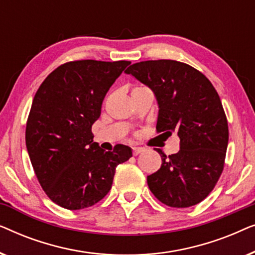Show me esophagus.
<instances>
[{
    "label": "esophagus",
    "instance_id": "1",
    "mask_svg": "<svg viewBox=\"0 0 255 255\" xmlns=\"http://www.w3.org/2000/svg\"><path fill=\"white\" fill-rule=\"evenodd\" d=\"M142 151H144V148H142V147H133V148H132V153H133V155L140 154Z\"/></svg>",
    "mask_w": 255,
    "mask_h": 255
}]
</instances>
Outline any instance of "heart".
<instances>
[{"label":"heart","instance_id":"obj_1","mask_svg":"<svg viewBox=\"0 0 255 255\" xmlns=\"http://www.w3.org/2000/svg\"><path fill=\"white\" fill-rule=\"evenodd\" d=\"M137 88H138V87H137Z\"/></svg>","mask_w":255,"mask_h":255}]
</instances>
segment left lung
Masks as SVG:
<instances>
[{"mask_svg": "<svg viewBox=\"0 0 255 255\" xmlns=\"http://www.w3.org/2000/svg\"><path fill=\"white\" fill-rule=\"evenodd\" d=\"M127 74L148 86L159 104L156 132L180 138V151L167 156L147 176L152 194L172 208L200 203L211 193L224 169L229 127L215 87L203 73L175 60L131 65Z\"/></svg>", "mask_w": 255, "mask_h": 255, "instance_id": "8db88e82", "label": "left lung"}]
</instances>
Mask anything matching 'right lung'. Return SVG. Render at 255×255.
Here are the masks:
<instances>
[{"label": "right lung", "mask_w": 255, "mask_h": 255, "mask_svg": "<svg viewBox=\"0 0 255 255\" xmlns=\"http://www.w3.org/2000/svg\"><path fill=\"white\" fill-rule=\"evenodd\" d=\"M130 64L68 61L38 88L25 142L34 174L55 204L68 210L93 207L109 193L116 167L132 156L125 145L106 152L92 132L108 90Z\"/></svg>", "instance_id": "1"}]
</instances>
